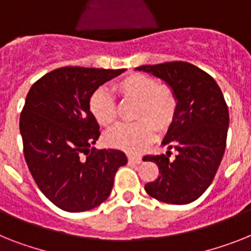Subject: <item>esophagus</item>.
<instances>
[{
    "label": "esophagus",
    "mask_w": 251,
    "mask_h": 251,
    "mask_svg": "<svg viewBox=\"0 0 251 251\" xmlns=\"http://www.w3.org/2000/svg\"><path fill=\"white\" fill-rule=\"evenodd\" d=\"M128 161L132 163V164H141L142 163V158H141L140 155H128Z\"/></svg>",
    "instance_id": "34e87169"
}]
</instances>
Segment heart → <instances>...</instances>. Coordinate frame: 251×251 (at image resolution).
Instances as JSON below:
<instances>
[{"instance_id": "obj_1", "label": "heart", "mask_w": 251, "mask_h": 251, "mask_svg": "<svg viewBox=\"0 0 251 251\" xmlns=\"http://www.w3.org/2000/svg\"><path fill=\"white\" fill-rule=\"evenodd\" d=\"M114 91L122 100L137 101L134 107L136 123L118 126L105 136L107 145L138 152L155 137V128L168 129L177 114L178 100L175 91L167 84H159L151 75L132 73L115 82ZM93 118L102 127H111L118 118V105L110 93L103 88L93 92L90 100Z\"/></svg>"}]
</instances>
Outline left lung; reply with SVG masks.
<instances>
[{
	"mask_svg": "<svg viewBox=\"0 0 251 251\" xmlns=\"http://www.w3.org/2000/svg\"><path fill=\"white\" fill-rule=\"evenodd\" d=\"M164 80L175 91L177 114L161 144L167 154L146 155L159 177L145 185L149 195L167 204L195 201L215 177L226 150L229 115L223 93L212 76L185 61L136 68ZM172 148L177 155L170 159Z\"/></svg>",
	"mask_w": 251,
	"mask_h": 251,
	"instance_id": "8db88e82",
	"label": "left lung"
}]
</instances>
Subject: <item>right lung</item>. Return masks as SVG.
<instances>
[{"mask_svg": "<svg viewBox=\"0 0 251 251\" xmlns=\"http://www.w3.org/2000/svg\"><path fill=\"white\" fill-rule=\"evenodd\" d=\"M124 70L59 68L39 78L26 95L20 114L24 158L43 195L65 212L102 204L118 168L127 164L123 151L91 149L100 137L91 96Z\"/></svg>", "mask_w": 251, "mask_h": 251, "instance_id": "obj_1", "label": "right lung"}]
</instances>
